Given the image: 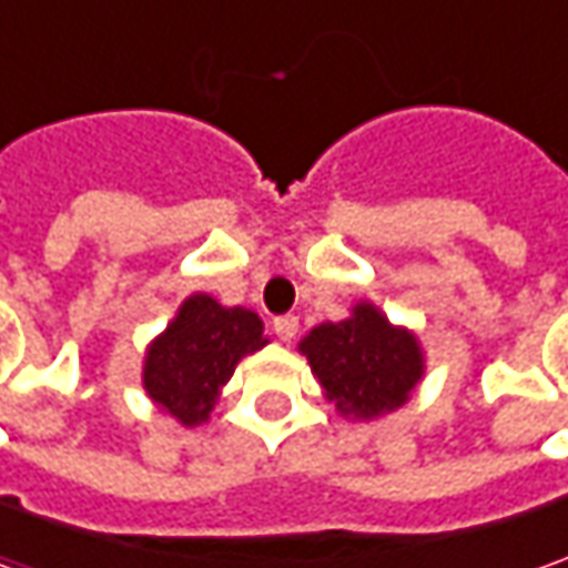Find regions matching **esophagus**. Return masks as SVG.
Wrapping results in <instances>:
<instances>
[{"mask_svg": "<svg viewBox=\"0 0 568 568\" xmlns=\"http://www.w3.org/2000/svg\"><path fill=\"white\" fill-rule=\"evenodd\" d=\"M300 332V318L296 316H277L274 318V335L281 341H294Z\"/></svg>", "mask_w": 568, "mask_h": 568, "instance_id": "esophagus-1", "label": "esophagus"}]
</instances>
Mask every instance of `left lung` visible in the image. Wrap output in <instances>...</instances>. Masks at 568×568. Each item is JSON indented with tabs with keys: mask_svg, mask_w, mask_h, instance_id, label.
Instances as JSON below:
<instances>
[{
	"mask_svg": "<svg viewBox=\"0 0 568 568\" xmlns=\"http://www.w3.org/2000/svg\"><path fill=\"white\" fill-rule=\"evenodd\" d=\"M300 351L322 382L325 398L341 414L363 420L402 407L424 376L417 338L388 325L369 303H357L354 316L344 322H322L300 341Z\"/></svg>",
	"mask_w": 568,
	"mask_h": 568,
	"instance_id": "left-lung-1",
	"label": "left lung"
}]
</instances>
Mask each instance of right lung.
<instances>
[{
  "label": "right lung",
  "mask_w": 568,
  "mask_h": 568,
  "mask_svg": "<svg viewBox=\"0 0 568 568\" xmlns=\"http://www.w3.org/2000/svg\"><path fill=\"white\" fill-rule=\"evenodd\" d=\"M265 347L262 318L243 306H221L207 294L189 296L144 357V388L180 424L207 420L236 363Z\"/></svg>",
  "instance_id": "right-lung-1"
}]
</instances>
